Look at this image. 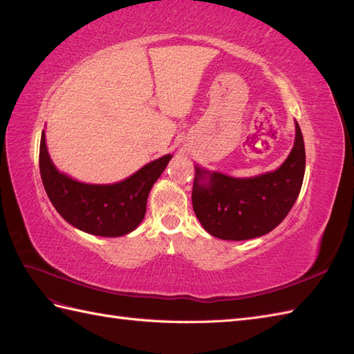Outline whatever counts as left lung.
<instances>
[{
    "label": "left lung",
    "mask_w": 354,
    "mask_h": 354,
    "mask_svg": "<svg viewBox=\"0 0 354 354\" xmlns=\"http://www.w3.org/2000/svg\"><path fill=\"white\" fill-rule=\"evenodd\" d=\"M194 211L202 227L224 241L263 236L283 221L301 190L306 149L295 122V142L285 162L270 173L236 178L195 167Z\"/></svg>",
    "instance_id": "obj_1"
}]
</instances>
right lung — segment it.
Masks as SVG:
<instances>
[{"label":"right lung","mask_w":354,"mask_h":354,"mask_svg":"<svg viewBox=\"0 0 354 354\" xmlns=\"http://www.w3.org/2000/svg\"><path fill=\"white\" fill-rule=\"evenodd\" d=\"M171 158L160 156L120 183L87 185L59 173L51 162L42 131L39 173L53 207L69 224L95 236L116 238L133 232L142 223L149 192Z\"/></svg>","instance_id":"add662e5"}]
</instances>
